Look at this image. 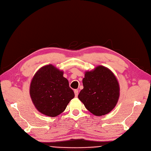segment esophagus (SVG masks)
Masks as SVG:
<instances>
[{"instance_id":"34e87169","label":"esophagus","mask_w":151,"mask_h":151,"mask_svg":"<svg viewBox=\"0 0 151 151\" xmlns=\"http://www.w3.org/2000/svg\"><path fill=\"white\" fill-rule=\"evenodd\" d=\"M74 93H75V97H77L78 95V90H74Z\"/></svg>"}]
</instances>
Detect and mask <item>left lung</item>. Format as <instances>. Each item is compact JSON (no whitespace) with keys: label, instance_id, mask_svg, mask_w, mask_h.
Returning <instances> with one entry per match:
<instances>
[{"label":"left lung","instance_id":"obj_1","mask_svg":"<svg viewBox=\"0 0 151 151\" xmlns=\"http://www.w3.org/2000/svg\"><path fill=\"white\" fill-rule=\"evenodd\" d=\"M83 85L78 98L93 114L104 116L114 108L119 98L120 88L116 76L109 68L99 65L86 71Z\"/></svg>","mask_w":151,"mask_h":151}]
</instances>
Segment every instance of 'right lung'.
<instances>
[{
  "label": "right lung",
  "instance_id": "1",
  "mask_svg": "<svg viewBox=\"0 0 151 151\" xmlns=\"http://www.w3.org/2000/svg\"><path fill=\"white\" fill-rule=\"evenodd\" d=\"M30 95L36 109L42 114L55 117L63 113L75 97L63 71L53 65L42 66L33 76Z\"/></svg>",
  "mask_w": 151,
  "mask_h": 151
}]
</instances>
